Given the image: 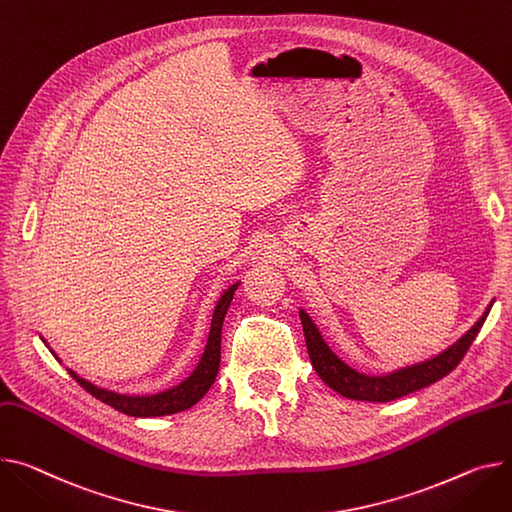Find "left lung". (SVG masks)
<instances>
[{
    "label": "left lung",
    "mask_w": 512,
    "mask_h": 512,
    "mask_svg": "<svg viewBox=\"0 0 512 512\" xmlns=\"http://www.w3.org/2000/svg\"><path fill=\"white\" fill-rule=\"evenodd\" d=\"M492 309V302L486 306L484 315L475 321V325L465 331L453 346L442 350L434 358H428L424 362L403 366L399 370L387 372V374H364L348 366L342 358H339L323 339L319 327L309 317L304 309H300V321L304 329L306 350H309L313 368L317 370L319 377L339 395L358 401H393L403 395H410L414 391H420L436 381H440L463 360L465 352L469 350L475 335L480 333L488 313Z\"/></svg>",
    "instance_id": "8db88e82"
}]
</instances>
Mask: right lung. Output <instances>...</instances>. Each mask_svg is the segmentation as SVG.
I'll return each mask as SVG.
<instances>
[{
    "mask_svg": "<svg viewBox=\"0 0 512 512\" xmlns=\"http://www.w3.org/2000/svg\"><path fill=\"white\" fill-rule=\"evenodd\" d=\"M238 284H241V282L230 284L220 294V298L214 306V313H212V325H210V335H208L206 348H203V354H201L197 366L193 368V372L179 385L170 387L166 391H160V393H154V395H123V393H115V391H109V389L96 387L94 383L78 377V374L70 368H67V372H70L72 377L90 395H94L102 403L115 407L117 412L133 416V418H158V416H170V414H179V412L189 410L191 405H195L203 395L210 391V387L214 385V381L218 377L222 323H224L226 311H228V306L232 302V296H234V290L238 288ZM43 342H45V339H43ZM53 356H55V352H53Z\"/></svg>",
    "mask_w": 512,
    "mask_h": 512,
    "instance_id": "1",
    "label": "right lung"
}]
</instances>
